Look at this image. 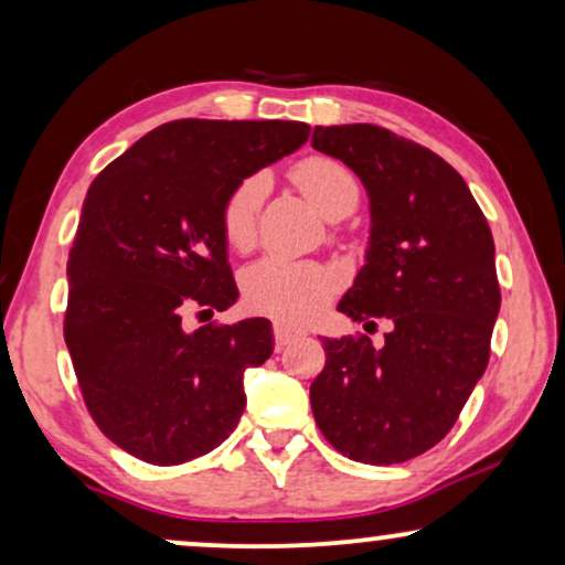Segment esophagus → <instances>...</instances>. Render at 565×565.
Listing matches in <instances>:
<instances>
[{
	"instance_id": "1",
	"label": "esophagus",
	"mask_w": 565,
	"mask_h": 565,
	"mask_svg": "<svg viewBox=\"0 0 565 565\" xmlns=\"http://www.w3.org/2000/svg\"><path fill=\"white\" fill-rule=\"evenodd\" d=\"M300 334L298 331H292V329H288L285 327V323H275V350L280 352L282 347H288L290 342H296Z\"/></svg>"
}]
</instances>
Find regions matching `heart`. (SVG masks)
<instances>
[{"label":"heart","instance_id":"heart-1","mask_svg":"<svg viewBox=\"0 0 565 565\" xmlns=\"http://www.w3.org/2000/svg\"><path fill=\"white\" fill-rule=\"evenodd\" d=\"M292 180L327 218L347 215L360 200L358 180L334 159H303L292 169ZM267 190V177L252 174L228 192L221 207V231L234 249L244 252L257 242V218ZM334 288L337 275L329 267L319 262L290 259L282 254L257 259L242 275L246 306L285 323H303L311 319L331 298Z\"/></svg>","mask_w":565,"mask_h":565}]
</instances>
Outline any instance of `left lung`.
<instances>
[{
  "instance_id": "1",
  "label": "left lung",
  "mask_w": 565,
  "mask_h": 565,
  "mask_svg": "<svg viewBox=\"0 0 565 565\" xmlns=\"http://www.w3.org/2000/svg\"><path fill=\"white\" fill-rule=\"evenodd\" d=\"M311 143L344 161L370 200L365 265L337 308L393 323L383 347L323 339L316 424L350 460L406 462L452 429L489 365L501 306L491 228L443 157L388 128L319 126Z\"/></svg>"
}]
</instances>
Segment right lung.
<instances>
[{
  "mask_svg": "<svg viewBox=\"0 0 565 565\" xmlns=\"http://www.w3.org/2000/svg\"><path fill=\"white\" fill-rule=\"evenodd\" d=\"M308 134L296 120H172L92 182L68 252L64 339L92 419L134 458L180 466L242 419L246 367L273 354L269 321L188 331L184 316L236 303L221 207Z\"/></svg>",
  "mask_w": 565,
  "mask_h": 565,
  "instance_id": "obj_1",
  "label": "right lung"
}]
</instances>
